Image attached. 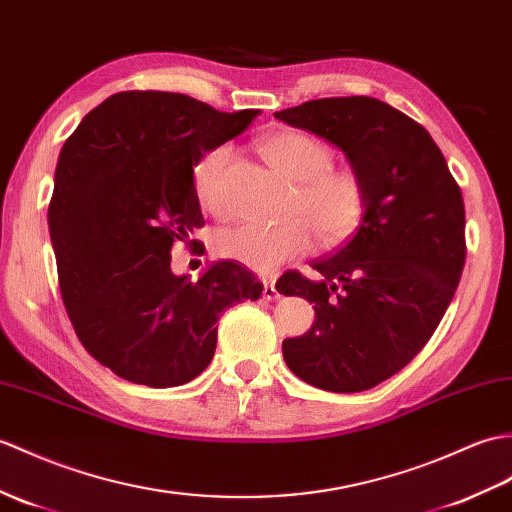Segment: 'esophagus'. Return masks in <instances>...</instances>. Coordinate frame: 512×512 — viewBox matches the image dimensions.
Instances as JSON below:
<instances>
[{
	"label": "esophagus",
	"instance_id": "esophagus-1",
	"mask_svg": "<svg viewBox=\"0 0 512 512\" xmlns=\"http://www.w3.org/2000/svg\"><path fill=\"white\" fill-rule=\"evenodd\" d=\"M277 296H279V292H277V288H275V281H272V279H264V299L275 301Z\"/></svg>",
	"mask_w": 512,
	"mask_h": 512
}]
</instances>
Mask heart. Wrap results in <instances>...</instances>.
Here are the masks:
<instances>
[{"label": "heart", "mask_w": 512, "mask_h": 512, "mask_svg": "<svg viewBox=\"0 0 512 512\" xmlns=\"http://www.w3.org/2000/svg\"><path fill=\"white\" fill-rule=\"evenodd\" d=\"M268 165L296 183L288 213L294 218L275 227L244 222L224 229L213 248L224 259L255 272H270L283 261L305 255L318 240L334 246L358 231L366 211V189L360 174L351 168H334V152L301 130H275L259 144ZM231 161V148L218 146L194 168L198 202L213 216H227L229 198L224 192V168Z\"/></svg>", "instance_id": "obj_1"}]
</instances>
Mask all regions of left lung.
<instances>
[{
  "label": "left lung",
  "mask_w": 512,
  "mask_h": 512,
  "mask_svg": "<svg viewBox=\"0 0 512 512\" xmlns=\"http://www.w3.org/2000/svg\"><path fill=\"white\" fill-rule=\"evenodd\" d=\"M344 152L366 189L358 231L312 266L285 272L277 290L314 303L283 360L303 382L362 392L399 373L432 338L465 266V202L427 130L390 104L351 95L275 113Z\"/></svg>",
  "instance_id": "8db88e82"
}]
</instances>
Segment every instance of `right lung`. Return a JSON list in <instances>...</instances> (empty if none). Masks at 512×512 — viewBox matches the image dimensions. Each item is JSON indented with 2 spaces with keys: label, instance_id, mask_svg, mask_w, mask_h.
<instances>
[{
  "label": "right lung",
  "instance_id": "obj_1",
  "mask_svg": "<svg viewBox=\"0 0 512 512\" xmlns=\"http://www.w3.org/2000/svg\"><path fill=\"white\" fill-rule=\"evenodd\" d=\"M255 117L183 93L122 91L58 154L47 222L63 303L82 347L117 377L192 382L216 353L220 314L261 296L264 283L235 261L196 281L170 266L174 242L189 244L202 224L196 163Z\"/></svg>",
  "mask_w": 512,
  "mask_h": 512
}]
</instances>
